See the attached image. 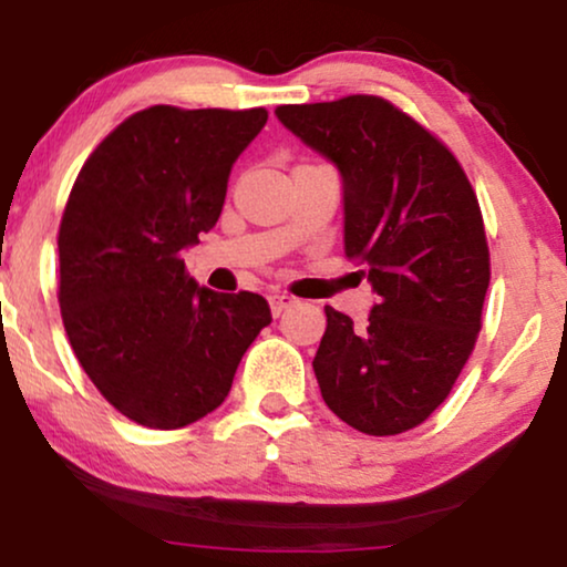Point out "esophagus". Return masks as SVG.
Here are the masks:
<instances>
[{"label": "esophagus", "instance_id": "obj_1", "mask_svg": "<svg viewBox=\"0 0 567 567\" xmlns=\"http://www.w3.org/2000/svg\"><path fill=\"white\" fill-rule=\"evenodd\" d=\"M268 305H270V312H274V317L284 315L286 309L297 305V299L289 297V293H274V297H268Z\"/></svg>", "mask_w": 567, "mask_h": 567}]
</instances>
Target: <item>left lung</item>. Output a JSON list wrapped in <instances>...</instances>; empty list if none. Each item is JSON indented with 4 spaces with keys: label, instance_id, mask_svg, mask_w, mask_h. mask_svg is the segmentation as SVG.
Here are the masks:
<instances>
[{
    "label": "left lung",
    "instance_id": "left-lung-1",
    "mask_svg": "<svg viewBox=\"0 0 567 567\" xmlns=\"http://www.w3.org/2000/svg\"><path fill=\"white\" fill-rule=\"evenodd\" d=\"M278 121L338 167L346 258L377 305L363 328L324 307L322 400L369 436L421 425L475 348L491 284L483 214L454 154L374 95L281 105Z\"/></svg>",
    "mask_w": 567,
    "mask_h": 567
}]
</instances>
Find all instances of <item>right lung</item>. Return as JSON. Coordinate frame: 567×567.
Here are the masks:
<instances>
[{
    "mask_svg": "<svg viewBox=\"0 0 567 567\" xmlns=\"http://www.w3.org/2000/svg\"><path fill=\"white\" fill-rule=\"evenodd\" d=\"M266 107L154 105L90 154L59 227V305L82 369L111 405L159 431L227 400L258 332L260 293H219L185 274L183 250L219 221L231 165Z\"/></svg>",
    "mask_w": 567,
    "mask_h": 567,
    "instance_id": "add662e5",
    "label": "right lung"
}]
</instances>
